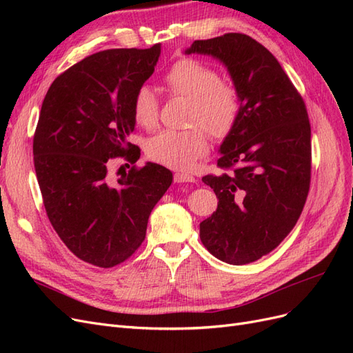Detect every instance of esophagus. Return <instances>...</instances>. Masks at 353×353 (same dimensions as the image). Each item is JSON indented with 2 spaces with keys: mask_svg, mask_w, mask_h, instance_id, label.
I'll list each match as a JSON object with an SVG mask.
<instances>
[{
  "mask_svg": "<svg viewBox=\"0 0 353 353\" xmlns=\"http://www.w3.org/2000/svg\"><path fill=\"white\" fill-rule=\"evenodd\" d=\"M174 179H175V183H196V178L193 175L183 174V172H176Z\"/></svg>",
  "mask_w": 353,
  "mask_h": 353,
  "instance_id": "1",
  "label": "esophagus"
}]
</instances>
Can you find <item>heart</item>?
<instances>
[{
  "label": "heart",
  "mask_w": 353,
  "mask_h": 353,
  "mask_svg": "<svg viewBox=\"0 0 353 353\" xmlns=\"http://www.w3.org/2000/svg\"><path fill=\"white\" fill-rule=\"evenodd\" d=\"M168 91L188 100L185 131H162L148 140L147 156L154 162L178 170H190L209 153V140L227 138L236 128L241 100L236 85L219 78V73L197 59L176 60L166 72ZM135 122L153 130L159 122V100L152 88L141 87L134 95Z\"/></svg>",
  "instance_id": "obj_1"
}]
</instances>
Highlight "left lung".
Instances as JSON below:
<instances>
[{
    "mask_svg": "<svg viewBox=\"0 0 353 353\" xmlns=\"http://www.w3.org/2000/svg\"><path fill=\"white\" fill-rule=\"evenodd\" d=\"M191 52L222 61L241 100L239 122L219 147L223 172L201 178L219 201L200 222V240L222 262L250 263L272 252L303 210L311 184L306 105L279 60L249 35L194 41Z\"/></svg>",
    "mask_w": 353,
    "mask_h": 353,
    "instance_id": "8db88e82",
    "label": "left lung"
}]
</instances>
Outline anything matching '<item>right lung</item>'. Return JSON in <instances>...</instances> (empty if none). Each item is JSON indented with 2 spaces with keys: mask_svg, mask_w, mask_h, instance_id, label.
I'll use <instances>...</instances> for the list:
<instances>
[{
  "mask_svg": "<svg viewBox=\"0 0 353 353\" xmlns=\"http://www.w3.org/2000/svg\"><path fill=\"white\" fill-rule=\"evenodd\" d=\"M160 44L95 52L54 79L34 135V165L47 216L68 249L83 262L112 268L145 239L148 216L172 184L157 163L132 166L113 181L109 165H134L128 143L135 92L152 77Z\"/></svg>",
  "mask_w": 353,
  "mask_h": 353,
  "instance_id": "1",
  "label": "right lung"
}]
</instances>
